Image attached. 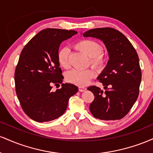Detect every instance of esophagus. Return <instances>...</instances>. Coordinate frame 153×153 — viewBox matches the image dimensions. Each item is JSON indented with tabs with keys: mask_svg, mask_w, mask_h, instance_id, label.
<instances>
[{
	"mask_svg": "<svg viewBox=\"0 0 153 153\" xmlns=\"http://www.w3.org/2000/svg\"><path fill=\"white\" fill-rule=\"evenodd\" d=\"M85 90H86V88L81 87V86L78 87V91H80V92H83V91H85Z\"/></svg>",
	"mask_w": 153,
	"mask_h": 153,
	"instance_id": "obj_1",
	"label": "esophagus"
}]
</instances>
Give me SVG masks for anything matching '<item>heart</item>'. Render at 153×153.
<instances>
[{
  "label": "heart",
  "mask_w": 153,
  "mask_h": 153,
  "mask_svg": "<svg viewBox=\"0 0 153 153\" xmlns=\"http://www.w3.org/2000/svg\"><path fill=\"white\" fill-rule=\"evenodd\" d=\"M75 47L90 57V63L97 69H102L106 64V57L103 53V46L101 43L93 39H82L75 44ZM69 49L62 47L57 52V60L62 68H70ZM95 76V72L92 69L72 70L66 74L67 81L79 86H84Z\"/></svg>",
  "instance_id": "1"
}]
</instances>
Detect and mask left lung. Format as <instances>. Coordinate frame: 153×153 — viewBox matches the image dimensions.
Returning <instances> with one entry per match:
<instances>
[{
    "mask_svg": "<svg viewBox=\"0 0 153 153\" xmlns=\"http://www.w3.org/2000/svg\"><path fill=\"white\" fill-rule=\"evenodd\" d=\"M84 37L101 39L109 55L108 64L98 77L104 89L92 85L88 88L94 95L90 104L93 116L101 120H119L125 117L137 99L142 73L138 54L122 32L110 27L86 31Z\"/></svg>",
    "mask_w": 153,
    "mask_h": 153,
    "instance_id": "1",
    "label": "left lung"
}]
</instances>
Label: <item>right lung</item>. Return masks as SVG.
Returning a JSON list of instances; mask_svg holds the SVG:
<instances>
[{"instance_id":"1","label":"right lung","mask_w":153,"mask_h":153,"mask_svg":"<svg viewBox=\"0 0 153 153\" xmlns=\"http://www.w3.org/2000/svg\"><path fill=\"white\" fill-rule=\"evenodd\" d=\"M77 34L73 30L44 29L24 47L16 67V92L23 111L38 122H50L62 116L78 87L62 84L55 92L52 85L62 83V70L57 60L61 42Z\"/></svg>"}]
</instances>
